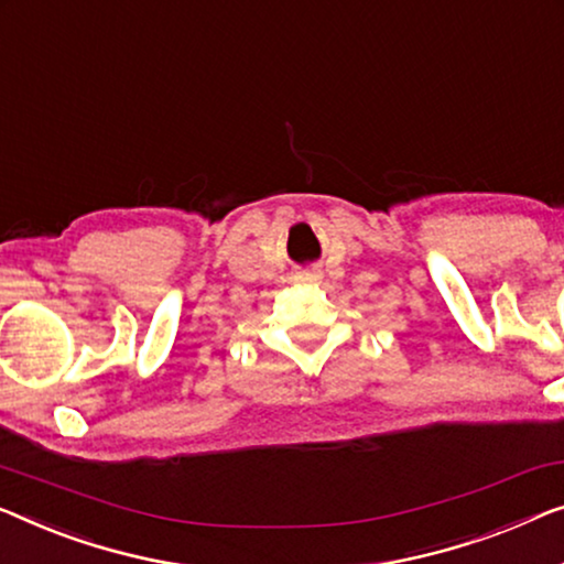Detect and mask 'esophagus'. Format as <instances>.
I'll list each match as a JSON object with an SVG mask.
<instances>
[{
	"label": "esophagus",
	"instance_id": "obj_1",
	"mask_svg": "<svg viewBox=\"0 0 564 564\" xmlns=\"http://www.w3.org/2000/svg\"><path fill=\"white\" fill-rule=\"evenodd\" d=\"M297 280L305 282V284H313V282L321 280V274H317V272H300Z\"/></svg>",
	"mask_w": 564,
	"mask_h": 564
}]
</instances>
